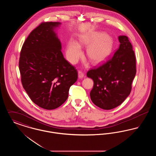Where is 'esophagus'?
I'll use <instances>...</instances> for the list:
<instances>
[{"instance_id": "esophagus-1", "label": "esophagus", "mask_w": 156, "mask_h": 156, "mask_svg": "<svg viewBox=\"0 0 156 156\" xmlns=\"http://www.w3.org/2000/svg\"><path fill=\"white\" fill-rule=\"evenodd\" d=\"M83 76H84V74L81 71H78V78L81 79L83 78Z\"/></svg>"}]
</instances>
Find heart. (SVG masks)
I'll list each match as a JSON object with an SVG mask.
<instances>
[{"mask_svg": "<svg viewBox=\"0 0 156 156\" xmlns=\"http://www.w3.org/2000/svg\"><path fill=\"white\" fill-rule=\"evenodd\" d=\"M80 44L89 45L87 56L89 60L98 64L104 61L111 54L113 42L111 37L101 32H94L82 35L80 38ZM66 56L69 62L74 64L82 55L80 45L74 40H70L66 47Z\"/></svg>", "mask_w": 156, "mask_h": 156, "instance_id": "obj_1", "label": "heart"}]
</instances>
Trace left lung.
<instances>
[{
    "mask_svg": "<svg viewBox=\"0 0 156 156\" xmlns=\"http://www.w3.org/2000/svg\"><path fill=\"white\" fill-rule=\"evenodd\" d=\"M119 48L99 67L87 72L94 81L90 92L92 102L99 108L110 110L118 106L128 97L136 73V57L126 36L118 37Z\"/></svg>",
    "mask_w": 156,
    "mask_h": 156,
    "instance_id": "1",
    "label": "left lung"
}]
</instances>
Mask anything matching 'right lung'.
<instances>
[{
	"label": "right lung",
	"mask_w": 156,
	"mask_h": 156,
	"mask_svg": "<svg viewBox=\"0 0 156 156\" xmlns=\"http://www.w3.org/2000/svg\"><path fill=\"white\" fill-rule=\"evenodd\" d=\"M59 22H43L23 43L19 59L23 87L31 101L45 109L64 104L78 72L64 58L54 29Z\"/></svg>",
	"instance_id": "1"
}]
</instances>
